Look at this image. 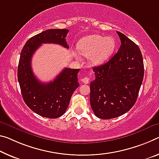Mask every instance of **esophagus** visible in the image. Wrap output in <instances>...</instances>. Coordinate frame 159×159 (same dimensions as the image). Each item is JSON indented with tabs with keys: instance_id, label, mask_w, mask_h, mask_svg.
I'll return each instance as SVG.
<instances>
[{
	"instance_id": "obj_1",
	"label": "esophagus",
	"mask_w": 159,
	"mask_h": 159,
	"mask_svg": "<svg viewBox=\"0 0 159 159\" xmlns=\"http://www.w3.org/2000/svg\"><path fill=\"white\" fill-rule=\"evenodd\" d=\"M81 81H82L83 83H84V84H89V78L84 77V78H83V79H81Z\"/></svg>"
}]
</instances>
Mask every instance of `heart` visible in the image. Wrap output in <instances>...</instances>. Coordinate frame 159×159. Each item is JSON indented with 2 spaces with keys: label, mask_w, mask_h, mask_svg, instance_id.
<instances>
[{
  "label": "heart",
  "mask_w": 159,
  "mask_h": 159,
  "mask_svg": "<svg viewBox=\"0 0 159 159\" xmlns=\"http://www.w3.org/2000/svg\"><path fill=\"white\" fill-rule=\"evenodd\" d=\"M115 49V41L112 37L98 34L89 35L78 43V50L82 56L89 58L93 65L98 66L109 59Z\"/></svg>",
  "instance_id": "heart-1"
}]
</instances>
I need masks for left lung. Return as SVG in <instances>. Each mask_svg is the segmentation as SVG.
<instances>
[{"instance_id":"obj_1","label":"left lung","mask_w":159,"mask_h":159,"mask_svg":"<svg viewBox=\"0 0 159 159\" xmlns=\"http://www.w3.org/2000/svg\"><path fill=\"white\" fill-rule=\"evenodd\" d=\"M121 45L109 61L93 67L90 102L95 116L108 120L125 114L137 101L144 69L141 50L124 34L117 32Z\"/></svg>"}]
</instances>
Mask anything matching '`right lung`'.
I'll return each mask as SVG.
<instances>
[{
	"instance_id": "1",
	"label": "right lung",
	"mask_w": 159,
	"mask_h": 159,
	"mask_svg": "<svg viewBox=\"0 0 159 159\" xmlns=\"http://www.w3.org/2000/svg\"><path fill=\"white\" fill-rule=\"evenodd\" d=\"M68 32L66 29L47 30L29 39L22 49L17 79L22 98L25 104L42 117L55 119L64 114L73 93L79 86V69L65 68L52 81L40 82L32 72V55L42 44H57L69 48L66 41Z\"/></svg>"
}]
</instances>
